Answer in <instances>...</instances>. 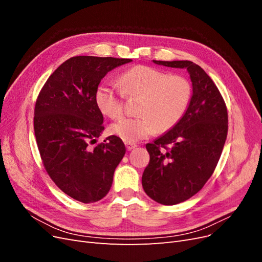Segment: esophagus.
<instances>
[{"label":"esophagus","instance_id":"1","mask_svg":"<svg viewBox=\"0 0 262 262\" xmlns=\"http://www.w3.org/2000/svg\"><path fill=\"white\" fill-rule=\"evenodd\" d=\"M125 147H126V149H128V150H131V149H133V148H136V147H137V144H134V143H129V142H126V143H125Z\"/></svg>","mask_w":262,"mask_h":262}]
</instances>
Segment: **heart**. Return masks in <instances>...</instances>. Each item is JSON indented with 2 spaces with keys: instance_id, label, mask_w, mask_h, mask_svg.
Segmentation results:
<instances>
[{
  "instance_id": "heart-1",
  "label": "heart",
  "mask_w": 262,
  "mask_h": 262,
  "mask_svg": "<svg viewBox=\"0 0 262 262\" xmlns=\"http://www.w3.org/2000/svg\"><path fill=\"white\" fill-rule=\"evenodd\" d=\"M121 88L112 83H101L95 92L99 112L117 119L123 112V96H140L136 117L123 118L110 125L109 131L124 142L146 139L157 131H167L185 116L192 98V85L185 76L168 75L146 66H137L119 77Z\"/></svg>"
}]
</instances>
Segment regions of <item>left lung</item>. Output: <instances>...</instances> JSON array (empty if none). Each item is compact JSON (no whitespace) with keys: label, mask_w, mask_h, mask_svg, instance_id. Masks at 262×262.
Returning a JSON list of instances; mask_svg holds the SVG:
<instances>
[{"label":"left lung","mask_w":262,"mask_h":262,"mask_svg":"<svg viewBox=\"0 0 262 262\" xmlns=\"http://www.w3.org/2000/svg\"><path fill=\"white\" fill-rule=\"evenodd\" d=\"M153 62L186 69L192 83V98L185 116L154 143L146 144L149 163L142 186L150 199L173 205L200 191L212 176L227 137V109L216 85L195 63Z\"/></svg>","instance_id":"left-lung-1"}]
</instances>
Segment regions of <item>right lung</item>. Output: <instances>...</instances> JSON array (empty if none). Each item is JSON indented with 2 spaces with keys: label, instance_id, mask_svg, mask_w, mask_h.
Wrapping results in <instances>:
<instances>
[{
  "label": "right lung",
  "instance_id": "right-lung-1",
  "mask_svg": "<svg viewBox=\"0 0 262 262\" xmlns=\"http://www.w3.org/2000/svg\"><path fill=\"white\" fill-rule=\"evenodd\" d=\"M131 59L73 57L47 80L35 106L34 129L39 153L50 178L63 192L83 203L102 199L125 154L121 139L104 131L95 92L105 75Z\"/></svg>",
  "mask_w": 262,
  "mask_h": 262
}]
</instances>
